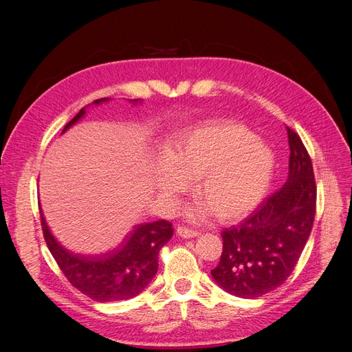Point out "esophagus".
Segmentation results:
<instances>
[{"label": "esophagus", "instance_id": "esophagus-1", "mask_svg": "<svg viewBox=\"0 0 352 352\" xmlns=\"http://www.w3.org/2000/svg\"><path fill=\"white\" fill-rule=\"evenodd\" d=\"M177 234H178L181 238H194V236H198V235H199L198 231L191 230V228H187V227H178V228H177Z\"/></svg>", "mask_w": 352, "mask_h": 352}]
</instances>
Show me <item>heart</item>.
I'll return each instance as SVG.
<instances>
[{
  "instance_id": "1",
  "label": "heart",
  "mask_w": 352,
  "mask_h": 352,
  "mask_svg": "<svg viewBox=\"0 0 352 352\" xmlns=\"http://www.w3.org/2000/svg\"><path fill=\"white\" fill-rule=\"evenodd\" d=\"M272 148L236 121L218 120L179 134L155 165V187L165 208H174L197 177L202 202L192 218L215 214L235 223L252 214L267 197L275 174Z\"/></svg>"
}]
</instances>
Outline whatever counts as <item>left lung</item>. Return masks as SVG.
Masks as SVG:
<instances>
[{
    "label": "left lung",
    "mask_w": 352,
    "mask_h": 352,
    "mask_svg": "<svg viewBox=\"0 0 352 352\" xmlns=\"http://www.w3.org/2000/svg\"><path fill=\"white\" fill-rule=\"evenodd\" d=\"M289 171L284 186L244 223L227 228L214 281L239 298H258L291 275L316 217L317 187L311 158L298 134L287 126Z\"/></svg>",
    "instance_id": "1"
}]
</instances>
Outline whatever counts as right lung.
<instances>
[{
	"mask_svg": "<svg viewBox=\"0 0 352 352\" xmlns=\"http://www.w3.org/2000/svg\"><path fill=\"white\" fill-rule=\"evenodd\" d=\"M109 98L96 100L94 105L108 102ZM133 104L140 100H129ZM85 107L63 129L77 124L85 116ZM41 226L47 247L54 260L72 287L98 302L124 301L134 298L153 281L158 271L160 250L173 236V224L165 219L140 224L125 236L117 248L98 256L74 254L64 248L50 232L41 212Z\"/></svg>",
	"mask_w": 352,
	"mask_h": 352,
	"instance_id": "obj_1",
	"label": "right lung"
}]
</instances>
